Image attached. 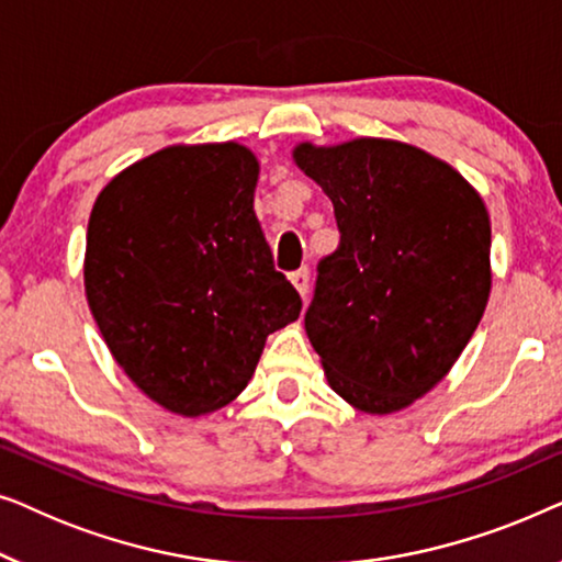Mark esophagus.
Wrapping results in <instances>:
<instances>
[{"mask_svg": "<svg viewBox=\"0 0 562 562\" xmlns=\"http://www.w3.org/2000/svg\"><path fill=\"white\" fill-rule=\"evenodd\" d=\"M289 279H291V283H294V286H296V291H299V294H302V299L306 296V294H310V268H299V271H294V273H291L289 276Z\"/></svg>", "mask_w": 562, "mask_h": 562, "instance_id": "obj_1", "label": "esophagus"}]
</instances>
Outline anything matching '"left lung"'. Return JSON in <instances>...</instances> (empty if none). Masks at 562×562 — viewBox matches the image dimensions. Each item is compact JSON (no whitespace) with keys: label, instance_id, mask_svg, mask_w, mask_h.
Masks as SVG:
<instances>
[{"label":"left lung","instance_id":"1","mask_svg":"<svg viewBox=\"0 0 562 562\" xmlns=\"http://www.w3.org/2000/svg\"><path fill=\"white\" fill-rule=\"evenodd\" d=\"M294 160L340 229L304 314L327 383L360 412L404 409L445 379L486 310V204L456 168L406 143H302Z\"/></svg>","mask_w":562,"mask_h":562}]
</instances>
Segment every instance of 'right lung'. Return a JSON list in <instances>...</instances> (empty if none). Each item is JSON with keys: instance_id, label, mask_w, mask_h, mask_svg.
Listing matches in <instances>:
<instances>
[{"instance_id": "1", "label": "right lung", "mask_w": 562, "mask_h": 562, "mask_svg": "<svg viewBox=\"0 0 562 562\" xmlns=\"http://www.w3.org/2000/svg\"><path fill=\"white\" fill-rule=\"evenodd\" d=\"M256 183L243 145H171L91 210L83 283L99 333L130 381L183 417L233 402L266 337L302 312L252 212Z\"/></svg>"}]
</instances>
